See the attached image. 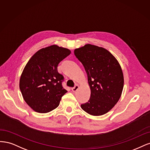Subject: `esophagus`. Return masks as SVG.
I'll return each mask as SVG.
<instances>
[{
	"instance_id": "34e87169",
	"label": "esophagus",
	"mask_w": 150,
	"mask_h": 150,
	"mask_svg": "<svg viewBox=\"0 0 150 150\" xmlns=\"http://www.w3.org/2000/svg\"><path fill=\"white\" fill-rule=\"evenodd\" d=\"M79 86L78 85H76L74 86V88H71V90L73 91L74 92H75V91H76L77 90L79 89Z\"/></svg>"
}]
</instances>
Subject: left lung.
Masks as SVG:
<instances>
[{
    "mask_svg": "<svg viewBox=\"0 0 150 150\" xmlns=\"http://www.w3.org/2000/svg\"><path fill=\"white\" fill-rule=\"evenodd\" d=\"M74 54L84 67L91 90L88 101L81 108L93 116L107 113L117 104L123 88L118 60L107 49L91 44L76 49Z\"/></svg>",
    "mask_w": 150,
    "mask_h": 150,
    "instance_id": "obj_1",
    "label": "left lung"
}]
</instances>
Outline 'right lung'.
<instances>
[{"mask_svg": "<svg viewBox=\"0 0 150 150\" xmlns=\"http://www.w3.org/2000/svg\"><path fill=\"white\" fill-rule=\"evenodd\" d=\"M70 53L68 49L53 45L37 51L27 62L19 87L24 100L35 112H51L67 92L62 86L64 76L58 72L57 67Z\"/></svg>", "mask_w": 150, "mask_h": 150, "instance_id": "add662e5", "label": "right lung"}]
</instances>
